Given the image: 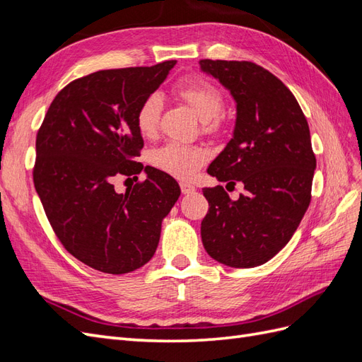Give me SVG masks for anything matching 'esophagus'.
Wrapping results in <instances>:
<instances>
[{"instance_id":"obj_1","label":"esophagus","mask_w":362,"mask_h":362,"mask_svg":"<svg viewBox=\"0 0 362 362\" xmlns=\"http://www.w3.org/2000/svg\"><path fill=\"white\" fill-rule=\"evenodd\" d=\"M180 187H181L182 194H189V193H193V192L196 190V187H194L193 184L185 182V181H181V182H180Z\"/></svg>"}]
</instances>
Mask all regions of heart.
I'll return each mask as SVG.
<instances>
[{"label": "heart", "instance_id": "heart-1", "mask_svg": "<svg viewBox=\"0 0 362 362\" xmlns=\"http://www.w3.org/2000/svg\"><path fill=\"white\" fill-rule=\"evenodd\" d=\"M173 92L204 120V131L211 134L221 133L222 120L218 115L225 107V98L218 87L201 76H187L173 87ZM161 113V100L158 95L146 96L136 113V125L144 137L157 133ZM152 166L178 180L194 177L205 161L208 151L199 145H185L178 141H168L151 152Z\"/></svg>", "mask_w": 362, "mask_h": 362}]
</instances>
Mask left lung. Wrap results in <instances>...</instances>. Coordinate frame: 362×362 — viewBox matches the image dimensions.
<instances>
[{"label":"left lung","instance_id":"obj_1","mask_svg":"<svg viewBox=\"0 0 362 362\" xmlns=\"http://www.w3.org/2000/svg\"><path fill=\"white\" fill-rule=\"evenodd\" d=\"M199 64L237 103L234 137L206 172L245 185L237 201L222 185L202 190L210 206L201 223L202 243L225 266L255 267L290 242L311 202L310 127L288 87L259 64L210 59Z\"/></svg>","mask_w":362,"mask_h":362}]
</instances>
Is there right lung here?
<instances>
[{"label": "right lung", "mask_w": 362, "mask_h": 362, "mask_svg": "<svg viewBox=\"0 0 362 362\" xmlns=\"http://www.w3.org/2000/svg\"><path fill=\"white\" fill-rule=\"evenodd\" d=\"M177 60L105 69L71 81L51 103L36 137L33 181L63 247L95 270L133 272L154 257L161 221L180 198L170 175L136 161L144 139L136 113ZM147 180L114 190L117 174Z\"/></svg>", "instance_id": "add662e5"}]
</instances>
